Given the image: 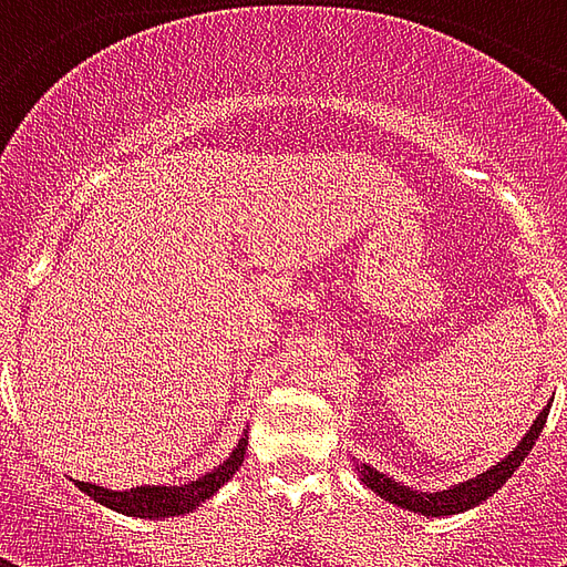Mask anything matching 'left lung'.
Returning <instances> with one entry per match:
<instances>
[{"label": "left lung", "instance_id": "obj_1", "mask_svg": "<svg viewBox=\"0 0 567 567\" xmlns=\"http://www.w3.org/2000/svg\"><path fill=\"white\" fill-rule=\"evenodd\" d=\"M547 416L549 404L540 410V416L535 419V425L525 431V437L516 443V450H513L511 455H504L498 464H492L483 474L471 476V480H464V483H455V486L450 488H437V492L413 488L406 486V483H401V480H394V476L382 474L377 467H370V464H355V471L358 476H361V483H364L373 495H380L382 501H389V504L401 507V511L419 513V516H455V513L471 511L476 504H483L486 498H492V495L511 480L513 471L528 458L535 440L540 437V431L547 425Z\"/></svg>", "mask_w": 567, "mask_h": 567}]
</instances>
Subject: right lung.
I'll return each instance as SVG.
<instances>
[{"label":"right lung","mask_w":567,"mask_h":567,"mask_svg":"<svg viewBox=\"0 0 567 567\" xmlns=\"http://www.w3.org/2000/svg\"><path fill=\"white\" fill-rule=\"evenodd\" d=\"M248 434L243 431V437L236 443V450L224 458L218 467H212L209 474H203L199 480L190 483H178V486H133V488H105L96 483H79L75 486L91 495L96 504H103L109 511L124 513V516H136V519H169V516H185L194 513L206 498H212L218 488L239 471V464L246 458Z\"/></svg>","instance_id":"add662e5"}]
</instances>
